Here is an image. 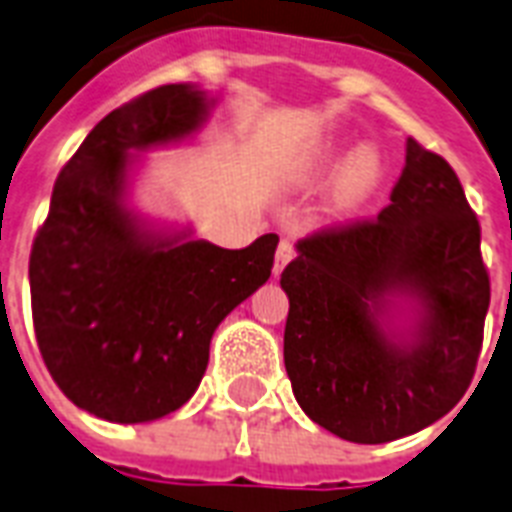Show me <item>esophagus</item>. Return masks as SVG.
I'll list each match as a JSON object with an SVG mask.
<instances>
[{"label":"esophagus","mask_w":512,"mask_h":512,"mask_svg":"<svg viewBox=\"0 0 512 512\" xmlns=\"http://www.w3.org/2000/svg\"><path fill=\"white\" fill-rule=\"evenodd\" d=\"M292 257H295L292 244H289V241H281L279 247H276V260H273V276H281V271L287 268Z\"/></svg>","instance_id":"obj_1"}]
</instances>
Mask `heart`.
<instances>
[{
	"label": "heart",
	"instance_id": "b5f03b06",
	"mask_svg": "<svg viewBox=\"0 0 512 512\" xmlns=\"http://www.w3.org/2000/svg\"><path fill=\"white\" fill-rule=\"evenodd\" d=\"M385 177V162L382 154L374 146H361L350 151L337 140H327L308 151L303 162L297 164L295 180L303 188H321L331 183L329 191V209L335 215H353L366 201L372 199V193L380 188Z\"/></svg>",
	"mask_w": 512,
	"mask_h": 512
}]
</instances>
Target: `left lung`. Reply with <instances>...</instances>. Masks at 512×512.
<instances>
[{
    "mask_svg": "<svg viewBox=\"0 0 512 512\" xmlns=\"http://www.w3.org/2000/svg\"><path fill=\"white\" fill-rule=\"evenodd\" d=\"M281 289L292 393L329 433L385 444L465 396L489 311L481 228L452 167L417 140L377 220L297 241Z\"/></svg>",
    "mask_w": 512,
    "mask_h": 512,
    "instance_id": "obj_1",
    "label": "left lung"
}]
</instances>
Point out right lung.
Instances as JSON below:
<instances>
[{"label":"right lung","mask_w":512,"mask_h":512,"mask_svg":"<svg viewBox=\"0 0 512 512\" xmlns=\"http://www.w3.org/2000/svg\"><path fill=\"white\" fill-rule=\"evenodd\" d=\"M215 103L191 82L140 95L92 127L52 188L28 263L36 342L58 388L100 420L180 409L220 321L271 276L276 233L223 249L132 201L140 154L191 143Z\"/></svg>","instance_id":"add662e5"}]
</instances>
